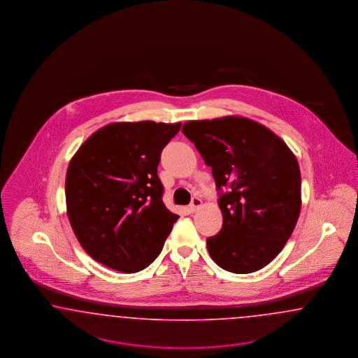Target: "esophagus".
Returning a JSON list of instances; mask_svg holds the SVG:
<instances>
[{"mask_svg":"<svg viewBox=\"0 0 358 358\" xmlns=\"http://www.w3.org/2000/svg\"><path fill=\"white\" fill-rule=\"evenodd\" d=\"M202 206V201L199 199V198H193V201H192V203H190V206H189V210L192 211V213H195V211H198L199 208Z\"/></svg>","mask_w":358,"mask_h":358,"instance_id":"1","label":"esophagus"}]
</instances>
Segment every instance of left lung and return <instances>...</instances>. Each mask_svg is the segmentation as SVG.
Masks as SVG:
<instances>
[{
	"instance_id": "left-lung-1",
	"label": "left lung",
	"mask_w": 358,
	"mask_h": 358,
	"mask_svg": "<svg viewBox=\"0 0 358 358\" xmlns=\"http://www.w3.org/2000/svg\"><path fill=\"white\" fill-rule=\"evenodd\" d=\"M185 136L211 166L223 226L207 238L211 259L224 271H260L281 252L298 222L301 171L278 135L256 120L228 115L189 120Z\"/></svg>"
}]
</instances>
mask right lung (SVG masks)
<instances>
[{"instance_id": "right-lung-1", "label": "right lung", "mask_w": 358, "mask_h": 358, "mask_svg": "<svg viewBox=\"0 0 358 358\" xmlns=\"http://www.w3.org/2000/svg\"><path fill=\"white\" fill-rule=\"evenodd\" d=\"M181 123L114 122L93 132L71 159L66 214L87 255L136 273L163 250L178 215L164 205L157 165Z\"/></svg>"}]
</instances>
